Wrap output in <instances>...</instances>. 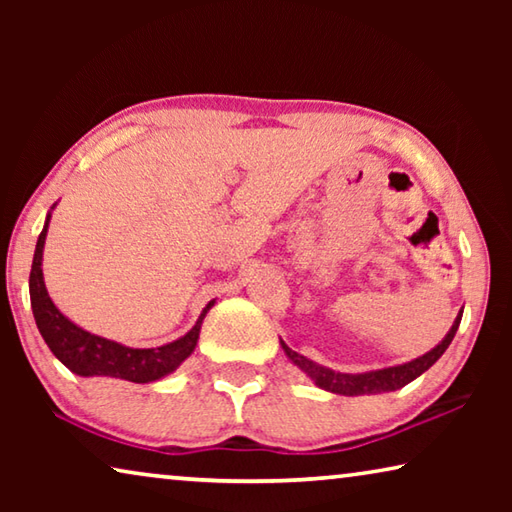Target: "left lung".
I'll return each mask as SVG.
<instances>
[{
  "mask_svg": "<svg viewBox=\"0 0 512 512\" xmlns=\"http://www.w3.org/2000/svg\"><path fill=\"white\" fill-rule=\"evenodd\" d=\"M461 318H463V311H458L454 325L447 332L445 339L440 341L436 348L429 350L427 354H422V357L413 359L409 363H402V366L359 372V375H348V372H336V370H329L325 366H318V363L309 361L307 357H302V354L293 352L284 341H280V343H282L284 354H287V357L296 363L302 372H307L311 381H314L318 388H323V391L336 393V395H350V397L352 395H375V393L397 391V388L406 386L415 377H420L424 370H429L449 348V343H452L458 325H461Z\"/></svg>",
  "mask_w": 512,
  "mask_h": 512,
  "instance_id": "1",
  "label": "left lung"
}]
</instances>
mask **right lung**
<instances>
[{"label":"right lung","mask_w":512,"mask_h":512,"mask_svg":"<svg viewBox=\"0 0 512 512\" xmlns=\"http://www.w3.org/2000/svg\"><path fill=\"white\" fill-rule=\"evenodd\" d=\"M49 219L51 212L47 214L45 228H42L36 244V255H33L29 293L33 318H36L42 339L49 345V350L54 352V357L81 377H117L135 381V384H149V381L162 379L164 375L176 370L194 352L203 318L212 309L214 300L201 311L196 325L185 336H180L173 343L160 345V348H126V345L117 341H108L103 336L85 332V329L74 325L67 316L60 314L45 287V277H42V248H45Z\"/></svg>","instance_id":"obj_1"}]
</instances>
